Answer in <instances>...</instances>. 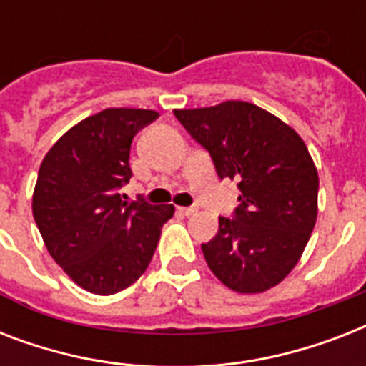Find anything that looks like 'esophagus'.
<instances>
[{
    "instance_id": "obj_1",
    "label": "esophagus",
    "mask_w": 366,
    "mask_h": 366,
    "mask_svg": "<svg viewBox=\"0 0 366 366\" xmlns=\"http://www.w3.org/2000/svg\"><path fill=\"white\" fill-rule=\"evenodd\" d=\"M195 211H197L195 207H178V212L184 214V217H189V214H194Z\"/></svg>"
}]
</instances>
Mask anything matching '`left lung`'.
Instances as JSON below:
<instances>
[{
  "mask_svg": "<svg viewBox=\"0 0 366 366\" xmlns=\"http://www.w3.org/2000/svg\"><path fill=\"white\" fill-rule=\"evenodd\" d=\"M209 152L220 180L237 182L239 205L218 217L201 244L211 272L237 292H264L300 260L317 218V169L306 144L269 112L243 100L174 110Z\"/></svg>",
  "mask_w": 366,
  "mask_h": 366,
  "instance_id": "obj_1",
  "label": "left lung"
}]
</instances>
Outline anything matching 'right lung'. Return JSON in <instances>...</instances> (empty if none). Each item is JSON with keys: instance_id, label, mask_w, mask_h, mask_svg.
Returning a JSON list of instances; mask_svg holds the SVG:
<instances>
[{"instance_id": "right-lung-1", "label": "right lung", "mask_w": 366, "mask_h": 366, "mask_svg": "<svg viewBox=\"0 0 366 366\" xmlns=\"http://www.w3.org/2000/svg\"><path fill=\"white\" fill-rule=\"evenodd\" d=\"M159 114L108 108L71 127L49 149L31 211L49 254L81 289L114 295L148 267L172 205L123 201L132 138Z\"/></svg>"}]
</instances>
